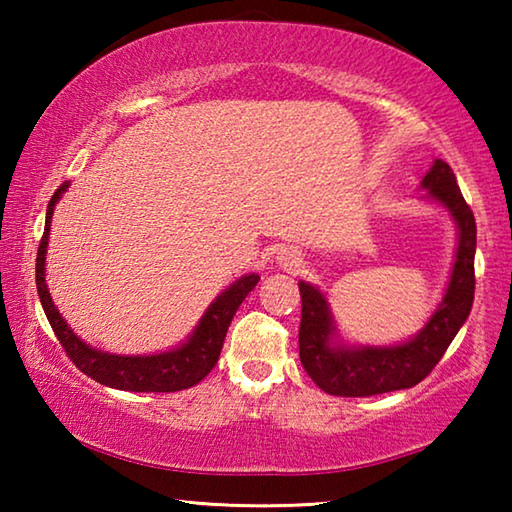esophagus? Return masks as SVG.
<instances>
[{
  "mask_svg": "<svg viewBox=\"0 0 512 512\" xmlns=\"http://www.w3.org/2000/svg\"><path fill=\"white\" fill-rule=\"evenodd\" d=\"M277 266L282 268V271H289V273H296L298 268L302 266V253L298 248L293 246H284L277 250Z\"/></svg>",
  "mask_w": 512,
  "mask_h": 512,
  "instance_id": "1",
  "label": "esophagus"
}]
</instances>
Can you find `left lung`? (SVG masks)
<instances>
[{
    "label": "left lung",
    "mask_w": 512,
    "mask_h": 512,
    "mask_svg": "<svg viewBox=\"0 0 512 512\" xmlns=\"http://www.w3.org/2000/svg\"><path fill=\"white\" fill-rule=\"evenodd\" d=\"M422 198L445 207L456 223V255L443 300L411 339L393 345H354L339 334L325 293L298 282L302 298L300 361L318 388L339 397H370L411 388L443 359L449 343L470 316L474 302L476 223L456 185L452 167L433 160L420 183Z\"/></svg>",
    "instance_id": "8db88e82"
}]
</instances>
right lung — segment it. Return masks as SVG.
<instances>
[{
    "mask_svg": "<svg viewBox=\"0 0 512 512\" xmlns=\"http://www.w3.org/2000/svg\"><path fill=\"white\" fill-rule=\"evenodd\" d=\"M69 183H63L56 194L51 196L45 216V235L40 239L38 259H36V284L38 296L45 309L47 320L58 341L63 343L67 357L74 361V366L85 375L99 381L103 386L117 388V391L133 393H176L192 388L198 381L210 375V370L219 361L225 334L232 323V316L237 314L241 302L246 300L250 291L259 282L257 273H248L221 291L205 314L198 320L194 332L187 336V341L176 345L173 350L158 354H112L106 350L92 348L81 336L74 334V329L67 325V320L60 316L58 307L51 300V293L45 282V259L49 246L51 216H54L56 203L67 192Z\"/></svg>",
    "mask_w": 512,
    "mask_h": 512,
    "instance_id": "1",
    "label": "right lung"
}]
</instances>
